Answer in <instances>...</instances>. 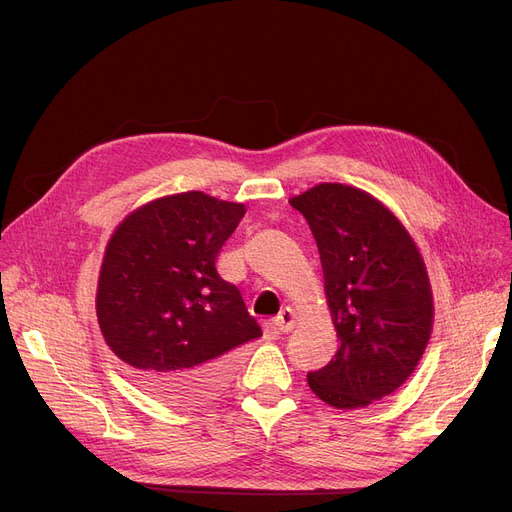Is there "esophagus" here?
I'll list each match as a JSON object with an SVG mask.
<instances>
[{
  "instance_id": "1",
  "label": "esophagus",
  "mask_w": 512,
  "mask_h": 512,
  "mask_svg": "<svg viewBox=\"0 0 512 512\" xmlns=\"http://www.w3.org/2000/svg\"><path fill=\"white\" fill-rule=\"evenodd\" d=\"M272 328L276 330V332H290L292 328H294V313H292V309H282L280 311V315L278 317H274L272 319Z\"/></svg>"
}]
</instances>
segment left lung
I'll return each instance as SVG.
<instances>
[{
	"label": "left lung",
	"instance_id": "1",
	"mask_svg": "<svg viewBox=\"0 0 512 512\" xmlns=\"http://www.w3.org/2000/svg\"><path fill=\"white\" fill-rule=\"evenodd\" d=\"M303 213L324 267L340 340L334 359L307 373L330 407L363 409L415 371L432 332L434 303L409 232L380 201L344 184H317L290 199Z\"/></svg>",
	"mask_w": 512,
	"mask_h": 512
}]
</instances>
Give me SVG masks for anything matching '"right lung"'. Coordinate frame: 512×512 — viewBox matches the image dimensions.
<instances>
[{"label":"right lung","mask_w":512,"mask_h":512,"mask_svg":"<svg viewBox=\"0 0 512 512\" xmlns=\"http://www.w3.org/2000/svg\"><path fill=\"white\" fill-rule=\"evenodd\" d=\"M245 205L201 191L151 201L107 242L97 319L107 346L174 407H197L230 382L234 348L261 336L215 261Z\"/></svg>","instance_id":"right-lung-1"}]
</instances>
